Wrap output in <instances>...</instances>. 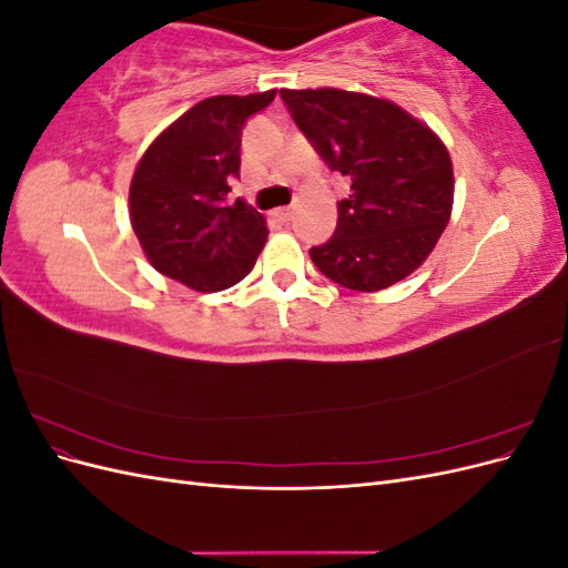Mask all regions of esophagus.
Listing matches in <instances>:
<instances>
[{
    "instance_id": "esophagus-1",
    "label": "esophagus",
    "mask_w": 568,
    "mask_h": 568,
    "mask_svg": "<svg viewBox=\"0 0 568 568\" xmlns=\"http://www.w3.org/2000/svg\"><path fill=\"white\" fill-rule=\"evenodd\" d=\"M274 215H277L282 222H288L291 217H294V209H291V205H284V209L274 211Z\"/></svg>"
}]
</instances>
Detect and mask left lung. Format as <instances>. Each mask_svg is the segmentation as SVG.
<instances>
[{"label": "left lung", "instance_id": "left-lung-1", "mask_svg": "<svg viewBox=\"0 0 568 568\" xmlns=\"http://www.w3.org/2000/svg\"><path fill=\"white\" fill-rule=\"evenodd\" d=\"M296 125L351 178L329 242L311 248L324 277L382 291L415 272L448 227L455 178L440 136L388 99L336 88L282 90Z\"/></svg>", "mask_w": 568, "mask_h": 568}]
</instances>
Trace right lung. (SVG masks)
Returning a JSON list of instances; mask_svg holds the SVG:
<instances>
[{
    "instance_id": "obj_1",
    "label": "right lung",
    "mask_w": 568,
    "mask_h": 568,
    "mask_svg": "<svg viewBox=\"0 0 568 568\" xmlns=\"http://www.w3.org/2000/svg\"><path fill=\"white\" fill-rule=\"evenodd\" d=\"M277 90L217 94L170 123L142 153L130 182V222L149 263L201 294L242 282L267 242V222L230 201L246 120Z\"/></svg>"
}]
</instances>
